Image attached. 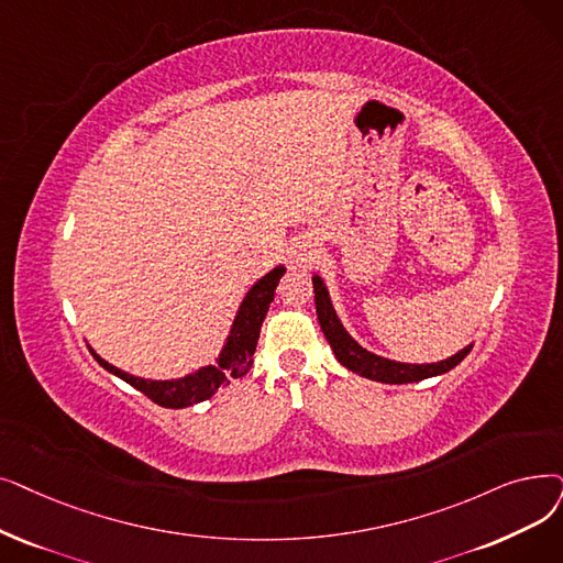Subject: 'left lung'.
Wrapping results in <instances>:
<instances>
[{
    "label": "left lung",
    "instance_id": "left-lung-1",
    "mask_svg": "<svg viewBox=\"0 0 563 563\" xmlns=\"http://www.w3.org/2000/svg\"><path fill=\"white\" fill-rule=\"evenodd\" d=\"M312 289H314V306H317V320H320V327L329 340V345L335 354V358L345 365L347 371L368 377L375 382H384V384H409V382H421L434 375H444L451 368L467 356L472 352V345L464 347L462 352H457L455 356L439 361V363H423V365H411V363H398L390 358H382L368 350H363L358 342L342 329L338 314L331 306L329 291L322 283L320 276L312 278Z\"/></svg>",
    "mask_w": 563,
    "mask_h": 563
}]
</instances>
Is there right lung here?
Masks as SVG:
<instances>
[{"label": "right lung", "mask_w": 563, "mask_h": 563, "mask_svg": "<svg viewBox=\"0 0 563 563\" xmlns=\"http://www.w3.org/2000/svg\"><path fill=\"white\" fill-rule=\"evenodd\" d=\"M285 274V266H276L272 274H266L262 280H257L253 285V289L243 299L236 320L232 324L230 338L225 342V347L218 356L216 365H207V368L186 375L181 379H173V382H152V379H142V377H133L124 371L114 368L108 361H103L93 350H89L93 354V358L99 361L106 371H110L112 375L121 377L124 382H129L133 388H137L140 394H144L150 400H154L161 407H169V409H181L195 402L209 400L218 388L230 384V379H239L251 371L253 365V354L257 347V338H260V329L266 317L268 303L274 301L276 287L280 276Z\"/></svg>", "instance_id": "1"}]
</instances>
